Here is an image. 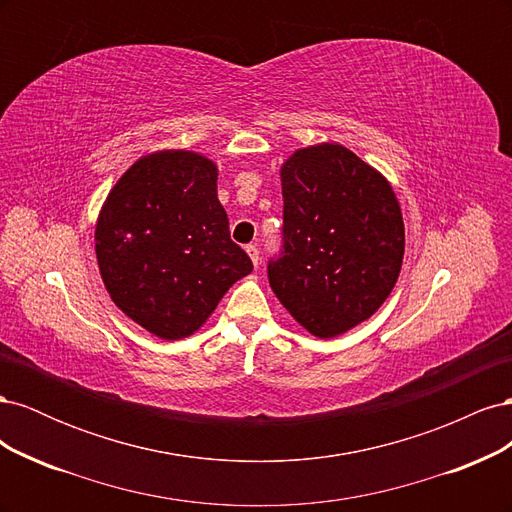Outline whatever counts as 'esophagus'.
<instances>
[{
    "mask_svg": "<svg viewBox=\"0 0 512 512\" xmlns=\"http://www.w3.org/2000/svg\"><path fill=\"white\" fill-rule=\"evenodd\" d=\"M245 252H247V256L252 258L254 267H258V265H260V252H258V247H256V245H247V247H245Z\"/></svg>",
    "mask_w": 512,
    "mask_h": 512,
    "instance_id": "34e87169",
    "label": "esophagus"
}]
</instances>
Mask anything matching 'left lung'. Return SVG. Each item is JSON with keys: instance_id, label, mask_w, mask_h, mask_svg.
Listing matches in <instances>:
<instances>
[{"instance_id": "obj_1", "label": "left lung", "mask_w": 512, "mask_h": 512, "mask_svg": "<svg viewBox=\"0 0 512 512\" xmlns=\"http://www.w3.org/2000/svg\"><path fill=\"white\" fill-rule=\"evenodd\" d=\"M284 252L275 297L320 339L342 335L389 299L404 262L399 200L380 170L339 143L297 149L280 168Z\"/></svg>"}]
</instances>
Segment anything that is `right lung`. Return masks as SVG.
<instances>
[{
  "mask_svg": "<svg viewBox=\"0 0 512 512\" xmlns=\"http://www.w3.org/2000/svg\"><path fill=\"white\" fill-rule=\"evenodd\" d=\"M94 239L113 303L168 342L196 333L252 273L250 256L230 241L218 166L198 151L138 158L108 192Z\"/></svg>",
  "mask_w": 512,
  "mask_h": 512,
  "instance_id": "1",
  "label": "right lung"
}]
</instances>
